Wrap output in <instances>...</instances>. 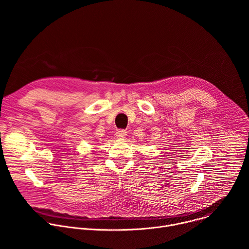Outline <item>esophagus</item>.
<instances>
[{
    "label": "esophagus",
    "instance_id": "1",
    "mask_svg": "<svg viewBox=\"0 0 249 249\" xmlns=\"http://www.w3.org/2000/svg\"><path fill=\"white\" fill-rule=\"evenodd\" d=\"M115 135H116V137H117V138H125V137H126V135H127V132H126V130L119 129V130H117V131H116Z\"/></svg>",
    "mask_w": 249,
    "mask_h": 249
}]
</instances>
